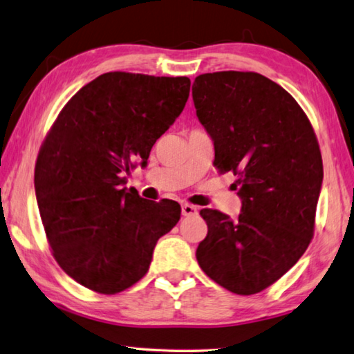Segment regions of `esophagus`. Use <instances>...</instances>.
I'll return each instance as SVG.
<instances>
[{"instance_id":"34e87169","label":"esophagus","mask_w":354,"mask_h":354,"mask_svg":"<svg viewBox=\"0 0 354 354\" xmlns=\"http://www.w3.org/2000/svg\"><path fill=\"white\" fill-rule=\"evenodd\" d=\"M181 212H183L184 216H192V215L198 214V207H196V205H192V204L185 203V204H183Z\"/></svg>"}]
</instances>
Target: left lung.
I'll return each instance as SVG.
<instances>
[{
    "label": "left lung",
    "instance_id": "left-lung-1",
    "mask_svg": "<svg viewBox=\"0 0 354 354\" xmlns=\"http://www.w3.org/2000/svg\"><path fill=\"white\" fill-rule=\"evenodd\" d=\"M196 115L215 147L214 165L232 171L241 214L203 209L207 236L196 260L227 291L250 295L286 274L314 235L324 167L311 122L286 89L257 73L198 75Z\"/></svg>",
    "mask_w": 354,
    "mask_h": 354
}]
</instances>
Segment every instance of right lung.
I'll return each instance as SVG.
<instances>
[{
	"label": "right lung",
	"instance_id": "1",
	"mask_svg": "<svg viewBox=\"0 0 354 354\" xmlns=\"http://www.w3.org/2000/svg\"><path fill=\"white\" fill-rule=\"evenodd\" d=\"M189 77L106 73L74 94L50 127L35 165V194L54 259L77 283L118 294L149 271L175 201L127 190L136 165L183 113Z\"/></svg>",
	"mask_w": 354,
	"mask_h": 354
}]
</instances>
